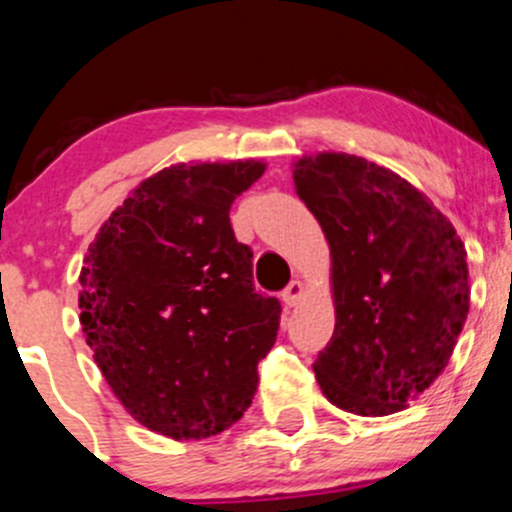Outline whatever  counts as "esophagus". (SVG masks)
Instances as JSON below:
<instances>
[{
	"instance_id": "1",
	"label": "esophagus",
	"mask_w": 512,
	"mask_h": 512,
	"mask_svg": "<svg viewBox=\"0 0 512 512\" xmlns=\"http://www.w3.org/2000/svg\"><path fill=\"white\" fill-rule=\"evenodd\" d=\"M304 294H306V287L299 282V279H294V282L289 284V287L282 292V301L287 306H297L299 301L304 299Z\"/></svg>"
}]
</instances>
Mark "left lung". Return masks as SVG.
I'll return each instance as SVG.
<instances>
[{"label": "left lung", "mask_w": 512, "mask_h": 512, "mask_svg": "<svg viewBox=\"0 0 512 512\" xmlns=\"http://www.w3.org/2000/svg\"><path fill=\"white\" fill-rule=\"evenodd\" d=\"M292 166L331 250L336 328L314 363L321 392L360 417L405 410L444 373L466 324L464 242L419 188L375 161L319 152Z\"/></svg>", "instance_id": "left-lung-1"}]
</instances>
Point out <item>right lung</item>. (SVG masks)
<instances>
[{
    "label": "right lung",
    "instance_id": "right-lung-1",
    "mask_svg": "<svg viewBox=\"0 0 512 512\" xmlns=\"http://www.w3.org/2000/svg\"><path fill=\"white\" fill-rule=\"evenodd\" d=\"M265 161H188L144 179L110 213L80 270V326L117 400L142 427L196 441L252 405L279 301L252 287L230 206Z\"/></svg>",
    "mask_w": 512,
    "mask_h": 512
}]
</instances>
